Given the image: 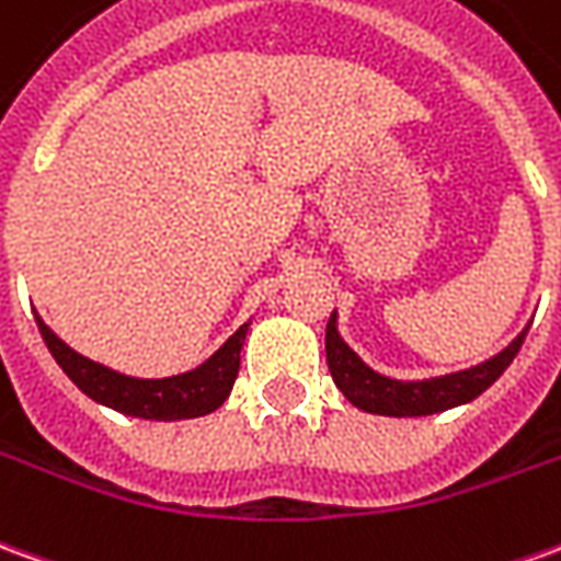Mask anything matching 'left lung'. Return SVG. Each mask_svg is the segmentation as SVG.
Listing matches in <instances>:
<instances>
[{
	"label": "left lung",
	"instance_id": "obj_1",
	"mask_svg": "<svg viewBox=\"0 0 561 561\" xmlns=\"http://www.w3.org/2000/svg\"><path fill=\"white\" fill-rule=\"evenodd\" d=\"M526 334L528 328L504 352H499L489 362L477 364V367L458 370V374L434 376V379H419V382H401V379H391V376L370 370L343 343V336L336 334L334 312H331L328 331H324V352H328V367H331L336 389L343 391L358 410L376 413V416H431V413H444L449 407L468 403L477 394H483L511 367Z\"/></svg>",
	"mask_w": 561,
	"mask_h": 561
}]
</instances>
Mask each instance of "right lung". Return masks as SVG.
I'll use <instances>...</instances> for the list:
<instances>
[{"label": "right lung", "mask_w": 561, "mask_h": 561, "mask_svg": "<svg viewBox=\"0 0 561 561\" xmlns=\"http://www.w3.org/2000/svg\"><path fill=\"white\" fill-rule=\"evenodd\" d=\"M35 321H38L42 340L48 343L54 362L60 364L62 374L69 376L88 398L112 407L117 413L158 419V422L197 419L218 410L237 382L240 352L242 343H245V331H249V324H242L240 331L230 336L209 362L199 364L197 370L167 376V379H136V376L117 374V370H108L103 364L78 355L76 348L66 346L38 316H35Z\"/></svg>", "instance_id": "obj_1"}]
</instances>
